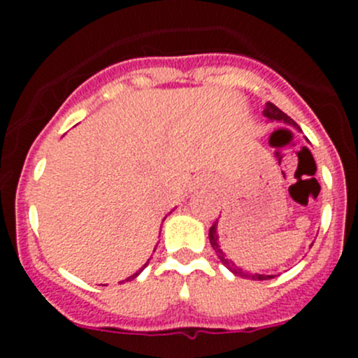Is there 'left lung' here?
<instances>
[{"label": "left lung", "mask_w": 358, "mask_h": 358, "mask_svg": "<svg viewBox=\"0 0 358 358\" xmlns=\"http://www.w3.org/2000/svg\"><path fill=\"white\" fill-rule=\"evenodd\" d=\"M263 115H265V117H268L270 121L286 122V124L294 126L296 129H299V126L296 124L294 121H292L289 115L284 114V112L280 110L277 106H273L272 102H266L265 110H263ZM216 227H218V220H216V222L213 223L211 229H209V243H211L213 249H215L216 255H218L220 262H222L223 265H225L227 268L230 270V272L236 273V275H239V277H244V279H251V280H268V279H272V277H275V275H265V273H251V272H248V270L239 268V266H237L236 263L232 262V259L227 258V255H223V251H222V249H220V244H218V232H216Z\"/></svg>", "instance_id": "obj_1"}]
</instances>
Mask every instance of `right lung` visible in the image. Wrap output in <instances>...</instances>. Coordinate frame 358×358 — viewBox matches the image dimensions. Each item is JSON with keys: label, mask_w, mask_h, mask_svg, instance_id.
Instances as JSON below:
<instances>
[{"label": "right lung", "mask_w": 358, "mask_h": 358, "mask_svg": "<svg viewBox=\"0 0 358 358\" xmlns=\"http://www.w3.org/2000/svg\"><path fill=\"white\" fill-rule=\"evenodd\" d=\"M147 265H149V262H147V263H145V265H143V266H142V268H140V270H138V272H136V273H133V275H131V277H128V279H126V280H131V279H135V277H136V275H138V273H140V272H142V270H143V268H145V266H147ZM122 282H124V280H122Z\"/></svg>", "instance_id": "obj_1"}]
</instances>
